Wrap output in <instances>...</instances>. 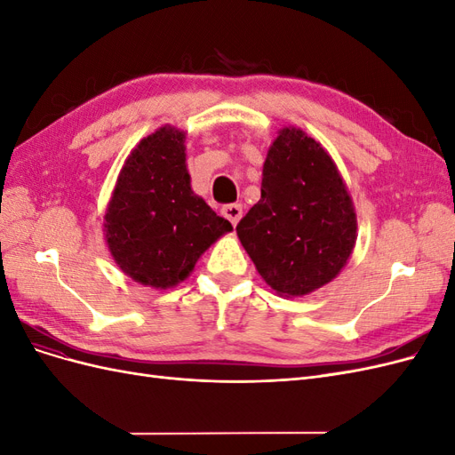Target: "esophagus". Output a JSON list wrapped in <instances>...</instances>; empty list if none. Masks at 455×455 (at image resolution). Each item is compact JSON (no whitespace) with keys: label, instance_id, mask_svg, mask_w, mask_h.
<instances>
[{"label":"esophagus","instance_id":"34e87169","mask_svg":"<svg viewBox=\"0 0 455 455\" xmlns=\"http://www.w3.org/2000/svg\"><path fill=\"white\" fill-rule=\"evenodd\" d=\"M222 214L229 220V222H231L233 226H237V224H239V220H241V216H243V206H241V204H237V203L226 204L224 209H222Z\"/></svg>","mask_w":455,"mask_h":455}]
</instances>
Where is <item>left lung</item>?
I'll list each match as a JSON object with an SVG mask.
<instances>
[{"instance_id": "obj_1", "label": "left lung", "mask_w": 455, "mask_h": 455, "mask_svg": "<svg viewBox=\"0 0 455 455\" xmlns=\"http://www.w3.org/2000/svg\"><path fill=\"white\" fill-rule=\"evenodd\" d=\"M237 235L275 292L301 298L338 277L356 241V214L328 151L301 129L284 127L261 172V197Z\"/></svg>"}]
</instances>
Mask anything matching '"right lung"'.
<instances>
[{
    "mask_svg": "<svg viewBox=\"0 0 455 455\" xmlns=\"http://www.w3.org/2000/svg\"><path fill=\"white\" fill-rule=\"evenodd\" d=\"M186 132L164 125L142 139L119 172L104 216V235L117 267L151 288L174 286L201 254L231 231L191 189Z\"/></svg>",
    "mask_w": 455,
    "mask_h": 455,
    "instance_id": "add662e5",
    "label": "right lung"
}]
</instances>
